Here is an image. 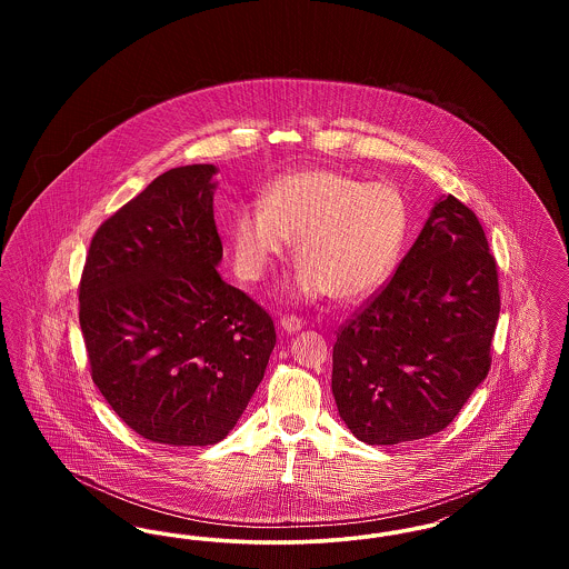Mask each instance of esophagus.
I'll use <instances>...</instances> for the list:
<instances>
[{"label":"esophagus","mask_w":569,"mask_h":569,"mask_svg":"<svg viewBox=\"0 0 569 569\" xmlns=\"http://www.w3.org/2000/svg\"><path fill=\"white\" fill-rule=\"evenodd\" d=\"M279 325H281V328H283L286 332H298V330L305 326V320H300L297 316H283V318L279 320Z\"/></svg>","instance_id":"34e87169"}]
</instances>
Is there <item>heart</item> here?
I'll use <instances>...</instances> for the list:
<instances>
[{
  "label": "heart",
  "instance_id": "b5f03b06",
  "mask_svg": "<svg viewBox=\"0 0 569 569\" xmlns=\"http://www.w3.org/2000/svg\"><path fill=\"white\" fill-rule=\"evenodd\" d=\"M407 207L388 183H365L313 168L274 179L260 207H243L230 226L234 269L260 281L297 241L298 290L305 297L358 300L395 269L406 241Z\"/></svg>",
  "mask_w": 569,
  "mask_h": 569
}]
</instances>
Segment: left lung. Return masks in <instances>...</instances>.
Listing matches in <instances>:
<instances>
[{
	"label": "left lung",
	"instance_id": "8db88e82",
	"mask_svg": "<svg viewBox=\"0 0 569 569\" xmlns=\"http://www.w3.org/2000/svg\"><path fill=\"white\" fill-rule=\"evenodd\" d=\"M499 305L482 223L439 198L390 281L337 332L332 395L353 437L395 446L443 431L488 376Z\"/></svg>",
	"mask_w": 569,
	"mask_h": 569
}]
</instances>
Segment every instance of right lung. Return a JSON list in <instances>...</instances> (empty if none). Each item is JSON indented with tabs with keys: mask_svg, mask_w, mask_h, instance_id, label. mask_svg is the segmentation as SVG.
Here are the masks:
<instances>
[{
	"mask_svg": "<svg viewBox=\"0 0 569 569\" xmlns=\"http://www.w3.org/2000/svg\"><path fill=\"white\" fill-rule=\"evenodd\" d=\"M213 163L172 168L102 221L79 286L91 379L138 435L213 446L264 378L271 316L226 283Z\"/></svg>",
	"mask_w": 569,
	"mask_h": 569,
	"instance_id": "right-lung-1",
	"label": "right lung"
}]
</instances>
